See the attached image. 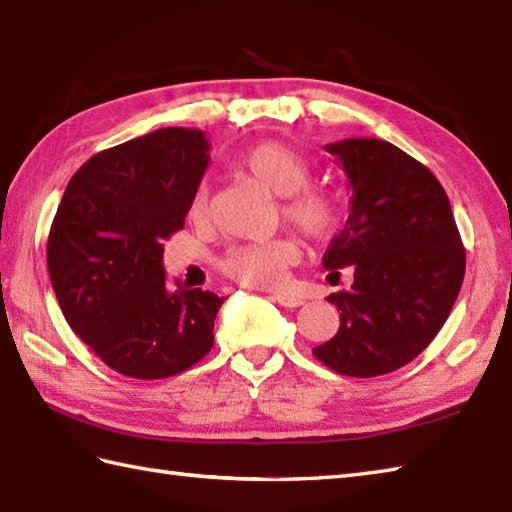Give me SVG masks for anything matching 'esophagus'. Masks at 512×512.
Returning a JSON list of instances; mask_svg holds the SVG:
<instances>
[{
	"label": "esophagus",
	"mask_w": 512,
	"mask_h": 512,
	"mask_svg": "<svg viewBox=\"0 0 512 512\" xmlns=\"http://www.w3.org/2000/svg\"><path fill=\"white\" fill-rule=\"evenodd\" d=\"M273 301H277L279 306H284V308H299V306H303V299L299 295H292V292H275Z\"/></svg>",
	"instance_id": "1"
}]
</instances>
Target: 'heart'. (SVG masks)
<instances>
[{
  "label": "heart",
  "instance_id": "heart-1",
  "mask_svg": "<svg viewBox=\"0 0 512 512\" xmlns=\"http://www.w3.org/2000/svg\"><path fill=\"white\" fill-rule=\"evenodd\" d=\"M237 167L279 195L281 213L299 233L317 239V242L336 233L343 217L339 195L321 187H308L312 167L308 158H303L299 151L281 143H259L237 158ZM187 215L195 224L209 217V191L206 187L193 191ZM297 259V244L288 237H275L268 242L228 248L220 268L239 284L270 288L279 286L286 279V270Z\"/></svg>",
  "mask_w": 512,
  "mask_h": 512
}]
</instances>
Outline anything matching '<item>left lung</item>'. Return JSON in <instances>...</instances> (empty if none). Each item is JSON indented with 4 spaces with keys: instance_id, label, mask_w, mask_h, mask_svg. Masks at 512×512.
Returning a JSON list of instances; mask_svg holds the SVG:
<instances>
[{
    "instance_id": "1",
    "label": "left lung",
    "mask_w": 512,
    "mask_h": 512,
    "mask_svg": "<svg viewBox=\"0 0 512 512\" xmlns=\"http://www.w3.org/2000/svg\"><path fill=\"white\" fill-rule=\"evenodd\" d=\"M350 182V215L323 266H352L350 290L328 297L341 312L330 341L314 347L323 365L372 378L413 361L451 314L466 255L447 193L405 151L378 138L325 145Z\"/></svg>"
}]
</instances>
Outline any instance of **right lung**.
Returning a JSON list of instances; mask_svg holds the SVG:
<instances>
[{
	"label": "right lung",
	"mask_w": 512,
	"mask_h": 512,
	"mask_svg": "<svg viewBox=\"0 0 512 512\" xmlns=\"http://www.w3.org/2000/svg\"><path fill=\"white\" fill-rule=\"evenodd\" d=\"M200 129L165 127L99 151L74 173L48 235L54 295L74 334L118 374L156 380L209 354L224 303L169 290L162 239L184 226L209 167Z\"/></svg>",
	"instance_id": "1"
}]
</instances>
